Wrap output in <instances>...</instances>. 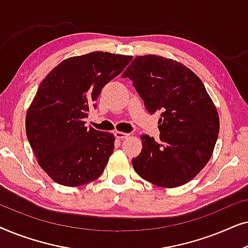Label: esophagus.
Returning <instances> with one entry per match:
<instances>
[{
    "instance_id": "esophagus-1",
    "label": "esophagus",
    "mask_w": 248,
    "mask_h": 248,
    "mask_svg": "<svg viewBox=\"0 0 248 248\" xmlns=\"http://www.w3.org/2000/svg\"><path fill=\"white\" fill-rule=\"evenodd\" d=\"M115 137H116L117 139H120V140H123V139L128 137V134L127 133H124V132L116 131V132H115Z\"/></svg>"
}]
</instances>
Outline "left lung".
Masks as SVG:
<instances>
[{
  "label": "left lung",
  "mask_w": 248,
  "mask_h": 248,
  "mask_svg": "<svg viewBox=\"0 0 248 248\" xmlns=\"http://www.w3.org/2000/svg\"><path fill=\"white\" fill-rule=\"evenodd\" d=\"M122 78H130L150 114L160 113L159 140L143 134L132 165L159 187L192 181L208 164L219 134V115L204 84L177 61L137 56Z\"/></svg>",
  "instance_id": "1"
}]
</instances>
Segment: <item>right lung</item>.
<instances>
[{"label":"right lung","mask_w":248,"mask_h":248,"mask_svg":"<svg viewBox=\"0 0 248 248\" xmlns=\"http://www.w3.org/2000/svg\"><path fill=\"white\" fill-rule=\"evenodd\" d=\"M132 56L93 52L64 60L39 84L26 116V133L43 170L64 186H81L103 174L114 134L84 126L103 88Z\"/></svg>","instance_id":"obj_1"}]
</instances>
